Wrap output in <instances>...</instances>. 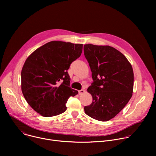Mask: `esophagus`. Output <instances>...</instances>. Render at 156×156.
I'll use <instances>...</instances> for the list:
<instances>
[{
    "mask_svg": "<svg viewBox=\"0 0 156 156\" xmlns=\"http://www.w3.org/2000/svg\"><path fill=\"white\" fill-rule=\"evenodd\" d=\"M84 92H85V91H84V90H81L78 91V94H79L80 95H81V94H82L84 93Z\"/></svg>",
    "mask_w": 156,
    "mask_h": 156,
    "instance_id": "34e87169",
    "label": "esophagus"
}]
</instances>
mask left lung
<instances>
[{"label": "left lung", "mask_w": 156, "mask_h": 156, "mask_svg": "<svg viewBox=\"0 0 156 156\" xmlns=\"http://www.w3.org/2000/svg\"><path fill=\"white\" fill-rule=\"evenodd\" d=\"M84 54L94 81L87 90L93 102L84 107V112L97 120H110L132 96L134 74L131 65L123 54L109 46L85 44Z\"/></svg>", "instance_id": "left-lung-1"}]
</instances>
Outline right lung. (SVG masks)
Masks as SVG:
<instances>
[{"instance_id":"obj_1","label":"right lung","mask_w":156,"mask_h":156,"mask_svg":"<svg viewBox=\"0 0 156 156\" xmlns=\"http://www.w3.org/2000/svg\"><path fill=\"white\" fill-rule=\"evenodd\" d=\"M82 49V44L53 41L35 50L26 60L21 73L22 93L41 115L62 114L68 99L78 93L70 87L67 70L80 57Z\"/></svg>"}]
</instances>
